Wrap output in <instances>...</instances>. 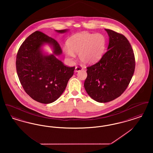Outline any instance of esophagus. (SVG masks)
<instances>
[{
	"label": "esophagus",
	"mask_w": 153,
	"mask_h": 153,
	"mask_svg": "<svg viewBox=\"0 0 153 153\" xmlns=\"http://www.w3.org/2000/svg\"><path fill=\"white\" fill-rule=\"evenodd\" d=\"M82 69V68L80 66H76L75 68V72H79L80 71H81Z\"/></svg>",
	"instance_id": "esophagus-1"
}]
</instances>
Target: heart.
Segmentation results:
<instances>
[{
  "label": "heart",
  "mask_w": 153,
  "mask_h": 153,
  "mask_svg": "<svg viewBox=\"0 0 153 153\" xmlns=\"http://www.w3.org/2000/svg\"><path fill=\"white\" fill-rule=\"evenodd\" d=\"M106 38L102 34L82 32L71 36L68 41V48L64 49L66 58L72 61L79 53L80 61L85 65L97 62L106 48Z\"/></svg>",
  "instance_id": "1"
}]
</instances>
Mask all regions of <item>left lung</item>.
<instances>
[{
	"label": "left lung",
	"instance_id": "1",
	"mask_svg": "<svg viewBox=\"0 0 153 153\" xmlns=\"http://www.w3.org/2000/svg\"><path fill=\"white\" fill-rule=\"evenodd\" d=\"M109 36L107 51L100 60L88 66L84 88L88 95L99 102H111L128 87L135 67L131 44L123 34L105 29Z\"/></svg>",
	"mask_w": 153,
	"mask_h": 153
}]
</instances>
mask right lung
Returning <instances> with one entry per match:
<instances>
[{"label":"right lung","mask_w":153,"mask_h":153,"mask_svg":"<svg viewBox=\"0 0 153 153\" xmlns=\"http://www.w3.org/2000/svg\"><path fill=\"white\" fill-rule=\"evenodd\" d=\"M68 30H56L65 33ZM48 44L53 54L44 53L42 47ZM62 54L58 42L41 31L28 36L20 46L16 56L18 76L26 94L36 102L49 104L62 94L74 73V67H68L57 56Z\"/></svg>","instance_id":"add662e5"}]
</instances>
